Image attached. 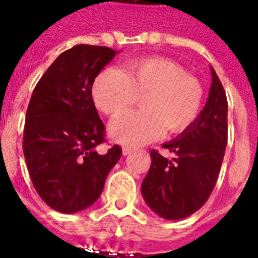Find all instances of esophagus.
<instances>
[{
  "mask_svg": "<svg viewBox=\"0 0 258 258\" xmlns=\"http://www.w3.org/2000/svg\"><path fill=\"white\" fill-rule=\"evenodd\" d=\"M134 151H135V150H134V148H131V147H123L122 152H123V155H124V156H127V155L133 154Z\"/></svg>",
  "mask_w": 258,
  "mask_h": 258,
  "instance_id": "34e87169",
  "label": "esophagus"
}]
</instances>
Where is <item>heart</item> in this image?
I'll list each match as a JSON object with an SVG mask.
<instances>
[{"label": "heart", "instance_id": "1", "mask_svg": "<svg viewBox=\"0 0 258 258\" xmlns=\"http://www.w3.org/2000/svg\"><path fill=\"white\" fill-rule=\"evenodd\" d=\"M94 103L110 116L120 114L143 96L142 110L119 115L108 133L125 146H143L164 134L188 128L200 114L203 87L200 82L172 60L143 58L131 60L124 70L107 68L93 83Z\"/></svg>", "mask_w": 258, "mask_h": 258}]
</instances>
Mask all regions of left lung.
<instances>
[{"mask_svg":"<svg viewBox=\"0 0 258 258\" xmlns=\"http://www.w3.org/2000/svg\"><path fill=\"white\" fill-rule=\"evenodd\" d=\"M207 103L192 124L163 144L175 154L167 159L151 151V167L142 183L144 202L158 216L180 220L202 208L219 177L228 138V102L211 66Z\"/></svg>","mask_w":258,"mask_h":258,"instance_id":"8db88e82","label":"left lung"}]
</instances>
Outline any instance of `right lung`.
Masks as SVG:
<instances>
[{
    "label": "right lung",
    "instance_id": "add662e5",
    "mask_svg": "<svg viewBox=\"0 0 258 258\" xmlns=\"http://www.w3.org/2000/svg\"><path fill=\"white\" fill-rule=\"evenodd\" d=\"M104 46L77 45L60 54L35 86L26 111L24 155L31 181L50 208L77 213L98 200L122 148L106 154L104 124L93 83L115 54Z\"/></svg>",
    "mask_w": 258,
    "mask_h": 258
}]
</instances>
